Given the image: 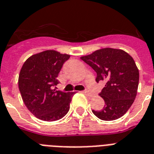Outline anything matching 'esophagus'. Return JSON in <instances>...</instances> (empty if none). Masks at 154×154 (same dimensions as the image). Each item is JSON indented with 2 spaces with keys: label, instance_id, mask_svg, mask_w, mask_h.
<instances>
[{
  "label": "esophagus",
  "instance_id": "esophagus-1",
  "mask_svg": "<svg viewBox=\"0 0 154 154\" xmlns=\"http://www.w3.org/2000/svg\"><path fill=\"white\" fill-rule=\"evenodd\" d=\"M83 93H84V94H85L87 97H94V94H92V93H90V92H89V90H87V89H85L84 91H83Z\"/></svg>",
  "mask_w": 154,
  "mask_h": 154
}]
</instances>
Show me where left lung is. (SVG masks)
<instances>
[{"instance_id": "8db88e82", "label": "left lung", "mask_w": 154, "mask_h": 154, "mask_svg": "<svg viewBox=\"0 0 154 154\" xmlns=\"http://www.w3.org/2000/svg\"><path fill=\"white\" fill-rule=\"evenodd\" d=\"M97 72L96 82L104 81L105 87L99 94L105 105L101 110H93L103 121H113L129 110L137 96L139 71L131 56L122 49H99L81 57Z\"/></svg>"}]
</instances>
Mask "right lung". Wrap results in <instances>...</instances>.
<instances>
[{
  "label": "right lung",
  "instance_id": "1",
  "mask_svg": "<svg viewBox=\"0 0 154 154\" xmlns=\"http://www.w3.org/2000/svg\"><path fill=\"white\" fill-rule=\"evenodd\" d=\"M69 57L47 50L31 56L20 69L18 85L23 101L28 109L42 121H57L69 110L73 93L56 89L58 74Z\"/></svg>",
  "mask_w": 154,
  "mask_h": 154
}]
</instances>
